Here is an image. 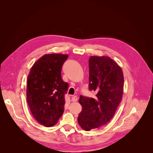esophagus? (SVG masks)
I'll use <instances>...</instances> for the list:
<instances>
[{
    "label": "esophagus",
    "mask_w": 153,
    "mask_h": 153,
    "mask_svg": "<svg viewBox=\"0 0 153 153\" xmlns=\"http://www.w3.org/2000/svg\"><path fill=\"white\" fill-rule=\"evenodd\" d=\"M71 101L73 102H76L77 101V97L76 96H74L72 97V99H71Z\"/></svg>",
    "instance_id": "1"
}]
</instances>
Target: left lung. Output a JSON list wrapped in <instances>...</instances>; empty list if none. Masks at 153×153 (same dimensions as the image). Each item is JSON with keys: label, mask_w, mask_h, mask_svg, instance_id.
I'll use <instances>...</instances> for the list:
<instances>
[{"label": "left lung", "mask_w": 153, "mask_h": 153, "mask_svg": "<svg viewBox=\"0 0 153 153\" xmlns=\"http://www.w3.org/2000/svg\"><path fill=\"white\" fill-rule=\"evenodd\" d=\"M89 90L96 92V98L80 96L82 110L77 118L85 131L106 124L115 115L123 96L124 77L120 66L106 56L89 59Z\"/></svg>", "instance_id": "8db88e82"}]
</instances>
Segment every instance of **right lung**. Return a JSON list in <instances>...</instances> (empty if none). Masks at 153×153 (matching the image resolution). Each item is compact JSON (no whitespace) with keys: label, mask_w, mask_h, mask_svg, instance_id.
Masks as SVG:
<instances>
[{"label":"right lung","mask_w":153,"mask_h":153,"mask_svg":"<svg viewBox=\"0 0 153 153\" xmlns=\"http://www.w3.org/2000/svg\"><path fill=\"white\" fill-rule=\"evenodd\" d=\"M68 55L46 54L32 66L27 77V102L33 117L46 127L56 124L64 112L68 84L61 77Z\"/></svg>","instance_id":"1"}]
</instances>
